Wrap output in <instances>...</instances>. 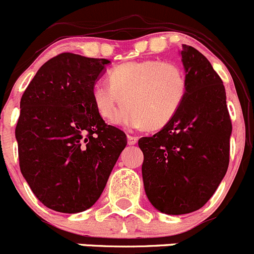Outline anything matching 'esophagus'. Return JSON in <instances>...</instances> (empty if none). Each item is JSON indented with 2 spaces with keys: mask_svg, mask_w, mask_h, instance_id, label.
<instances>
[{
  "mask_svg": "<svg viewBox=\"0 0 254 254\" xmlns=\"http://www.w3.org/2000/svg\"><path fill=\"white\" fill-rule=\"evenodd\" d=\"M137 142H138V137H135V135H130V134L127 135V143L129 145L135 144Z\"/></svg>",
  "mask_w": 254,
  "mask_h": 254,
  "instance_id": "esophagus-1",
  "label": "esophagus"
}]
</instances>
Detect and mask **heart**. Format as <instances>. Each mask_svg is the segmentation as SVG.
Instances as JSON below:
<instances>
[{
    "label": "heart",
    "mask_w": 254,
    "mask_h": 254,
    "mask_svg": "<svg viewBox=\"0 0 254 254\" xmlns=\"http://www.w3.org/2000/svg\"><path fill=\"white\" fill-rule=\"evenodd\" d=\"M107 84L91 89L95 110L105 121H112L118 106H127L116 117L125 127L160 130L167 127L187 100L189 82L184 70L159 59L134 60L116 65L107 74Z\"/></svg>",
    "instance_id": "b5f03b06"
}]
</instances>
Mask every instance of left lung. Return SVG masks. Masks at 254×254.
I'll return each mask as SVG.
<instances>
[{"instance_id":"left-lung-1","label":"left lung","mask_w":254,"mask_h":254,"mask_svg":"<svg viewBox=\"0 0 254 254\" xmlns=\"http://www.w3.org/2000/svg\"><path fill=\"white\" fill-rule=\"evenodd\" d=\"M189 91L175 119L138 145L143 183L155 209L183 215L201 209L227 172L232 132L222 80L205 55L183 44Z\"/></svg>"}]
</instances>
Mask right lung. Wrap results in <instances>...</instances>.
<instances>
[{"instance_id":"1","label":"right lung","mask_w":254,"mask_h":254,"mask_svg":"<svg viewBox=\"0 0 254 254\" xmlns=\"http://www.w3.org/2000/svg\"><path fill=\"white\" fill-rule=\"evenodd\" d=\"M110 60L62 53L43 64L21 99L19 168L37 199L58 212L91 207L127 144L105 124L91 89Z\"/></svg>"}]
</instances>
